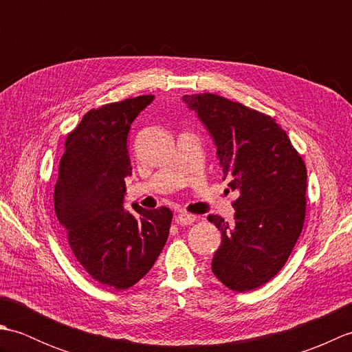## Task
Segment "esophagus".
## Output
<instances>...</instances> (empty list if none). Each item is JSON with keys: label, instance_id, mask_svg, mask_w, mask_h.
Listing matches in <instances>:
<instances>
[{"label": "esophagus", "instance_id": "obj_1", "mask_svg": "<svg viewBox=\"0 0 352 352\" xmlns=\"http://www.w3.org/2000/svg\"><path fill=\"white\" fill-rule=\"evenodd\" d=\"M195 214H190V213H186V212H180L177 216V223H180V226H190V223L195 222Z\"/></svg>", "mask_w": 352, "mask_h": 352}]
</instances>
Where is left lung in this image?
I'll return each mask as SVG.
<instances>
[{"label":"left lung","mask_w":352,"mask_h":352,"mask_svg":"<svg viewBox=\"0 0 352 352\" xmlns=\"http://www.w3.org/2000/svg\"><path fill=\"white\" fill-rule=\"evenodd\" d=\"M183 101L210 133L222 180L239 193L233 222L208 216L222 234L212 271L231 290L257 289L278 274L301 234L307 169L271 116L213 94Z\"/></svg>","instance_id":"1"}]
</instances>
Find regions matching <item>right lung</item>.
<instances>
[{
    "mask_svg": "<svg viewBox=\"0 0 352 352\" xmlns=\"http://www.w3.org/2000/svg\"><path fill=\"white\" fill-rule=\"evenodd\" d=\"M153 101L142 95L87 111L66 139L58 169L54 208L74 256L92 278L115 289L144 278L169 236V208H124L131 175L126 139Z\"/></svg>",
    "mask_w": 352,
    "mask_h": 352,
    "instance_id": "right-lung-1",
    "label": "right lung"
}]
</instances>
